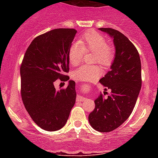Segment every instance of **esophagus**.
Masks as SVG:
<instances>
[{
  "label": "esophagus",
  "mask_w": 158,
  "mask_h": 158,
  "mask_svg": "<svg viewBox=\"0 0 158 158\" xmlns=\"http://www.w3.org/2000/svg\"><path fill=\"white\" fill-rule=\"evenodd\" d=\"M87 100V98L86 97H84V96H81V95L78 94L77 96V100H78V101H85V100Z\"/></svg>",
  "instance_id": "1"
}]
</instances>
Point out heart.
<instances>
[{
	"label": "heart",
	"mask_w": 158,
	"mask_h": 158,
	"mask_svg": "<svg viewBox=\"0 0 158 158\" xmlns=\"http://www.w3.org/2000/svg\"><path fill=\"white\" fill-rule=\"evenodd\" d=\"M85 52L94 53L95 62L107 66L112 62L114 52L107 46L105 38L97 32L88 31L80 40L73 43L69 51V62L73 65H77L81 62ZM102 74V70L96 65H83L73 73V77L81 81H92Z\"/></svg>",
	"instance_id": "obj_1"
}]
</instances>
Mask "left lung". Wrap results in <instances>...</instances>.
I'll return each mask as SVG.
<instances>
[{
    "label": "left lung",
    "instance_id": "8db88e82",
    "mask_svg": "<svg viewBox=\"0 0 158 158\" xmlns=\"http://www.w3.org/2000/svg\"><path fill=\"white\" fill-rule=\"evenodd\" d=\"M99 30L112 39L115 48L111 69L100 80L111 93L107 98L100 94L94 100L89 122L96 131L109 132L122 125L135 107L142 87L141 60L136 47L121 32L112 28Z\"/></svg>",
    "mask_w": 158,
    "mask_h": 158
}]
</instances>
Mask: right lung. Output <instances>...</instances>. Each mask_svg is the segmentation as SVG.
<instances>
[{
	"label": "right lung",
	"instance_id": "add662e5",
	"mask_svg": "<svg viewBox=\"0 0 158 158\" xmlns=\"http://www.w3.org/2000/svg\"><path fill=\"white\" fill-rule=\"evenodd\" d=\"M75 29H54L34 39L20 66L23 105L38 126L48 131L63 127L76 102L75 81L56 90L54 81H68L69 51Z\"/></svg>",
	"mask_w": 158,
	"mask_h": 158
}]
</instances>
